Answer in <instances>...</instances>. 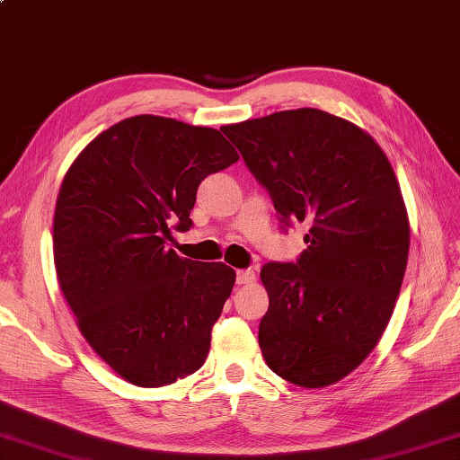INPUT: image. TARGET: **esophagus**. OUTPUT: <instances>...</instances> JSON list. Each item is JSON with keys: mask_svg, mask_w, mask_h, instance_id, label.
Masks as SVG:
<instances>
[{"mask_svg": "<svg viewBox=\"0 0 460 460\" xmlns=\"http://www.w3.org/2000/svg\"><path fill=\"white\" fill-rule=\"evenodd\" d=\"M255 281V271L253 269H240L236 273V283L238 285H252Z\"/></svg>", "mask_w": 460, "mask_h": 460, "instance_id": "34e87169", "label": "esophagus"}]
</instances>
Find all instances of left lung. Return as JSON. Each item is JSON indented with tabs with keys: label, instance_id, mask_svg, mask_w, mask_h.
<instances>
[{
	"label": "left lung",
	"instance_id": "obj_1",
	"mask_svg": "<svg viewBox=\"0 0 460 460\" xmlns=\"http://www.w3.org/2000/svg\"><path fill=\"white\" fill-rule=\"evenodd\" d=\"M220 130L287 226H310L296 263L261 269L263 359L296 386L335 385L383 338L406 273L410 220L396 173L371 134L320 109Z\"/></svg>",
	"mask_w": 460,
	"mask_h": 460
}]
</instances>
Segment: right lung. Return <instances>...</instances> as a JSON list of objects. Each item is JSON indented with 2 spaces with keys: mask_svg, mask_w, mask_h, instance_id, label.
Returning <instances> with one entry per match:
<instances>
[{
  "mask_svg": "<svg viewBox=\"0 0 460 460\" xmlns=\"http://www.w3.org/2000/svg\"><path fill=\"white\" fill-rule=\"evenodd\" d=\"M220 130L138 115L89 142L54 210V267L92 349L130 385L193 375L236 283L226 263L167 248L189 230L199 183L238 162Z\"/></svg>",
  "mask_w": 460,
  "mask_h": 460,
  "instance_id": "1",
  "label": "right lung"
}]
</instances>
